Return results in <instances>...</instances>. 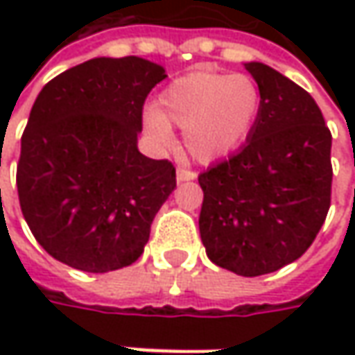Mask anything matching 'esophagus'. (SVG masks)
Instances as JSON below:
<instances>
[{
    "label": "esophagus",
    "instance_id": "1",
    "mask_svg": "<svg viewBox=\"0 0 355 355\" xmlns=\"http://www.w3.org/2000/svg\"><path fill=\"white\" fill-rule=\"evenodd\" d=\"M198 173L193 170H187V168H178V182H191L196 180Z\"/></svg>",
    "mask_w": 355,
    "mask_h": 355
}]
</instances>
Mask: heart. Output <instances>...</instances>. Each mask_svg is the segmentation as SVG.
Returning a JSON list of instances; mask_svg holds the SVG:
<instances>
[{
  "label": "heart",
  "instance_id": "b5f03b06",
  "mask_svg": "<svg viewBox=\"0 0 355 355\" xmlns=\"http://www.w3.org/2000/svg\"><path fill=\"white\" fill-rule=\"evenodd\" d=\"M263 94L249 75L193 71L159 92L144 128L164 150L175 144L171 126L185 132V148L198 162H215L235 152L254 128Z\"/></svg>",
  "mask_w": 355,
  "mask_h": 355
}]
</instances>
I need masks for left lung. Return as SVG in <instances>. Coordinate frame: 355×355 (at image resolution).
<instances>
[{
	"label": "left lung",
	"mask_w": 355,
	"mask_h": 355,
	"mask_svg": "<svg viewBox=\"0 0 355 355\" xmlns=\"http://www.w3.org/2000/svg\"><path fill=\"white\" fill-rule=\"evenodd\" d=\"M263 106L237 154L199 173L205 252L241 277L275 272L302 257L332 196V134L316 101L263 62H247Z\"/></svg>",
	"instance_id": "8db88e82"
}]
</instances>
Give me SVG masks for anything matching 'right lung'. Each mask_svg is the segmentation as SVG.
<instances>
[{
  "label": "right lung",
  "mask_w": 355,
  "mask_h": 355,
  "mask_svg": "<svg viewBox=\"0 0 355 355\" xmlns=\"http://www.w3.org/2000/svg\"><path fill=\"white\" fill-rule=\"evenodd\" d=\"M166 78L140 57H98L39 92L17 162L21 213L64 265L108 272L138 261L175 187L168 159L138 152L144 103Z\"/></svg>",
  "instance_id": "right-lung-1"
}]
</instances>
